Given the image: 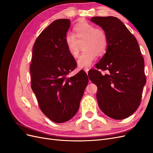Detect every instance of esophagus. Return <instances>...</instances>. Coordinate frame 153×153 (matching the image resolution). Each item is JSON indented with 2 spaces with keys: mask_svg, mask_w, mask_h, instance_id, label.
Returning a JSON list of instances; mask_svg holds the SVG:
<instances>
[{
  "mask_svg": "<svg viewBox=\"0 0 153 153\" xmlns=\"http://www.w3.org/2000/svg\"><path fill=\"white\" fill-rule=\"evenodd\" d=\"M89 69H85V71L86 72L87 74L88 73V71H89Z\"/></svg>",
  "mask_w": 153,
  "mask_h": 153,
  "instance_id": "34e87169",
  "label": "esophagus"
}]
</instances>
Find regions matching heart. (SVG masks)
Segmentation results:
<instances>
[{
    "label": "heart",
    "instance_id": "1",
    "mask_svg": "<svg viewBox=\"0 0 153 153\" xmlns=\"http://www.w3.org/2000/svg\"><path fill=\"white\" fill-rule=\"evenodd\" d=\"M76 35L68 32L66 43L69 53L74 58L78 57L84 46V50L77 60V66L80 69H87L92 65L97 55H102L108 46L106 32L88 23L78 25L75 28Z\"/></svg>",
    "mask_w": 153,
    "mask_h": 153
}]
</instances>
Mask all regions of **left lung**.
I'll return each instance as SVG.
<instances>
[{"instance_id":"8db88e82","label":"left lung","mask_w":153,"mask_h":153,"mask_svg":"<svg viewBox=\"0 0 153 153\" xmlns=\"http://www.w3.org/2000/svg\"><path fill=\"white\" fill-rule=\"evenodd\" d=\"M91 21L106 32V53L89 76L98 87L96 98L101 111L110 118L124 119L138 108L146 78L144 59L138 41L123 23L114 16H96ZM107 71L102 75L99 71Z\"/></svg>"}]
</instances>
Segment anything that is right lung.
<instances>
[{
  "label": "right lung",
  "mask_w": 153,
  "mask_h": 153,
  "mask_svg": "<svg viewBox=\"0 0 153 153\" xmlns=\"http://www.w3.org/2000/svg\"><path fill=\"white\" fill-rule=\"evenodd\" d=\"M69 19L55 20L37 38L30 66L31 88L42 112L57 123L71 119L79 108L88 84L84 71L68 77L76 67L69 53L66 35Z\"/></svg>",
  "instance_id": "1"
}]
</instances>
